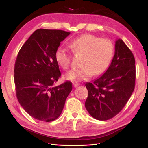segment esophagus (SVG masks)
<instances>
[{
    "label": "esophagus",
    "instance_id": "1",
    "mask_svg": "<svg viewBox=\"0 0 148 148\" xmlns=\"http://www.w3.org/2000/svg\"><path fill=\"white\" fill-rule=\"evenodd\" d=\"M73 85H74V87L76 88V87H77L78 86H79V83H77V82H74V83H73Z\"/></svg>",
    "mask_w": 148,
    "mask_h": 148
}]
</instances>
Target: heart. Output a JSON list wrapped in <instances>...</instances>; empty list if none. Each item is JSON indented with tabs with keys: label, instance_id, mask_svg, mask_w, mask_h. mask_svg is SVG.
I'll return each instance as SVG.
<instances>
[{
	"label": "heart",
	"instance_id": "heart-1",
	"mask_svg": "<svg viewBox=\"0 0 148 148\" xmlns=\"http://www.w3.org/2000/svg\"><path fill=\"white\" fill-rule=\"evenodd\" d=\"M74 54L83 56L79 69H74L67 72L68 80L81 81L86 80L92 76L103 74L110 65L114 51L111 40L101 39L92 34H85L77 37L69 43ZM58 65L66 70L70 67L71 55L64 47L57 48L55 54Z\"/></svg>",
	"mask_w": 148,
	"mask_h": 148
}]
</instances>
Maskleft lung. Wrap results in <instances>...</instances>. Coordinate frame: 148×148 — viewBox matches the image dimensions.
<instances>
[{"instance_id":"1","label":"left lung","mask_w":148,"mask_h":148,"mask_svg":"<svg viewBox=\"0 0 148 148\" xmlns=\"http://www.w3.org/2000/svg\"><path fill=\"white\" fill-rule=\"evenodd\" d=\"M136 81L135 58L122 39L115 43L111 64L102 76L86 83L88 96L85 108L96 119L105 121L114 117L126 105L133 93Z\"/></svg>"}]
</instances>
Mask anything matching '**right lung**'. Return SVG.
<instances>
[{"instance_id":"1","label":"right lung","mask_w":148,"mask_h":148,"mask_svg":"<svg viewBox=\"0 0 148 148\" xmlns=\"http://www.w3.org/2000/svg\"><path fill=\"white\" fill-rule=\"evenodd\" d=\"M70 34L36 30L18 54L14 69L17 99L25 111L37 120L50 122L58 118L72 91L71 81L54 86L61 76L55 52Z\"/></svg>"}]
</instances>
